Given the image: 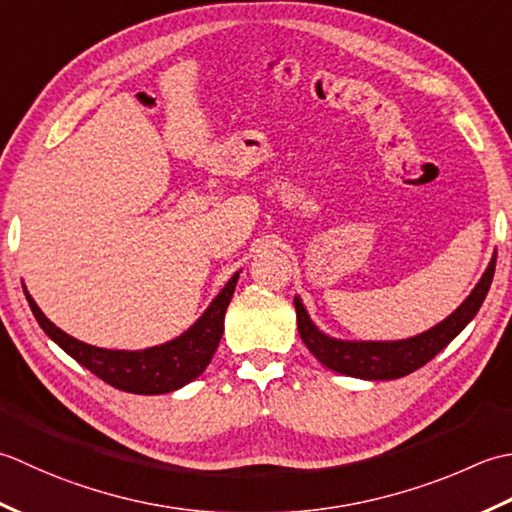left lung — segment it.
I'll use <instances>...</instances> for the list:
<instances>
[{"label": "left lung", "instance_id": "obj_1", "mask_svg": "<svg viewBox=\"0 0 512 512\" xmlns=\"http://www.w3.org/2000/svg\"><path fill=\"white\" fill-rule=\"evenodd\" d=\"M495 263L497 254L490 260L488 269L484 271V276L477 283V287L471 291V296H468L451 316L442 320L440 325H435L433 329L424 331L415 338L395 342H349L329 338L322 331H318L314 322L309 320L300 298H294L298 333L302 342L307 344V349L314 353L316 360H320L331 371L362 380L402 378V375H409L424 367L429 360H433L437 353H440L446 344L475 318L488 294L490 283H493Z\"/></svg>", "mask_w": 512, "mask_h": 512}]
</instances>
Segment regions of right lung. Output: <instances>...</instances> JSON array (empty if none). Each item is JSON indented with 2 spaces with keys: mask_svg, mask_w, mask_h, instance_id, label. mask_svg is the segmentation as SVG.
Listing matches in <instances>:
<instances>
[{
  "mask_svg": "<svg viewBox=\"0 0 512 512\" xmlns=\"http://www.w3.org/2000/svg\"><path fill=\"white\" fill-rule=\"evenodd\" d=\"M238 274L229 278L212 305L207 307L205 314L194 322V327L187 329L183 336L161 344V347H150L143 351H112L99 349L92 344L81 342L68 336L66 331L52 325V322L41 314L37 302L30 298L24 289L30 309L48 336L64 349L70 358H75L81 367H86L108 382L110 387L139 395H159L170 393L185 387L187 382L198 378L210 364L218 342L223 338V320L229 300L234 296Z\"/></svg>",
  "mask_w": 512,
  "mask_h": 512,
  "instance_id": "1",
  "label": "right lung"
}]
</instances>
